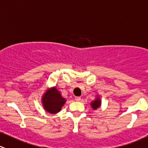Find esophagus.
Here are the masks:
<instances>
[{"label":"esophagus","mask_w":148,"mask_h":148,"mask_svg":"<svg viewBox=\"0 0 148 148\" xmlns=\"http://www.w3.org/2000/svg\"><path fill=\"white\" fill-rule=\"evenodd\" d=\"M75 100H77V101H79V100H81V97H75Z\"/></svg>","instance_id":"1"}]
</instances>
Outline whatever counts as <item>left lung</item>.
I'll list each match as a JSON object with an SVG mask.
<instances>
[{"mask_svg": "<svg viewBox=\"0 0 148 148\" xmlns=\"http://www.w3.org/2000/svg\"><path fill=\"white\" fill-rule=\"evenodd\" d=\"M100 103H101V101H100V99L99 97H97V99L94 100L93 102H92L91 103V106L92 108H93L94 109H97V108L100 107Z\"/></svg>", "mask_w": 148, "mask_h": 148, "instance_id": "obj_1", "label": "left lung"}]
</instances>
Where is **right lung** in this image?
<instances>
[{
  "mask_svg": "<svg viewBox=\"0 0 148 148\" xmlns=\"http://www.w3.org/2000/svg\"><path fill=\"white\" fill-rule=\"evenodd\" d=\"M42 101L45 110L51 114H56L61 110L66 100L56 87H53L47 90L42 97Z\"/></svg>",
  "mask_w": 148,
  "mask_h": 148,
  "instance_id": "1",
  "label": "right lung"
}]
</instances>
